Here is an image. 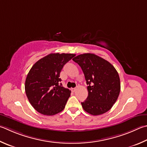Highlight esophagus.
<instances>
[{
    "label": "esophagus",
    "mask_w": 147,
    "mask_h": 147,
    "mask_svg": "<svg viewBox=\"0 0 147 147\" xmlns=\"http://www.w3.org/2000/svg\"><path fill=\"white\" fill-rule=\"evenodd\" d=\"M76 90V87L72 88V89H71V90H72V91H73V92H75Z\"/></svg>",
    "instance_id": "obj_1"
}]
</instances>
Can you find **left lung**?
Returning <instances> with one entry per match:
<instances>
[{"mask_svg":"<svg viewBox=\"0 0 147 147\" xmlns=\"http://www.w3.org/2000/svg\"><path fill=\"white\" fill-rule=\"evenodd\" d=\"M73 60L81 67L86 80L88 96L83 109L94 116L107 113L118 99L121 85L118 72L108 61L91 53H85Z\"/></svg>","mask_w":147,"mask_h":147,"instance_id":"left-lung-1","label":"left lung"}]
</instances>
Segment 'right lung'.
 <instances>
[{
  "mask_svg": "<svg viewBox=\"0 0 147 147\" xmlns=\"http://www.w3.org/2000/svg\"><path fill=\"white\" fill-rule=\"evenodd\" d=\"M75 55L51 53L34 63L26 77L25 91L33 108L44 115L62 112L71 90L60 84V73L65 63Z\"/></svg>",
  "mask_w": 147,
  "mask_h": 147,
  "instance_id": "obj_1",
  "label": "right lung"
}]
</instances>
